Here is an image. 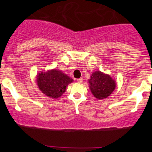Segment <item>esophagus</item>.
Instances as JSON below:
<instances>
[{"mask_svg": "<svg viewBox=\"0 0 152 152\" xmlns=\"http://www.w3.org/2000/svg\"><path fill=\"white\" fill-rule=\"evenodd\" d=\"M77 81L78 82V83H82V82H83V78H78V79H77Z\"/></svg>", "mask_w": 152, "mask_h": 152, "instance_id": "34e87169", "label": "esophagus"}]
</instances>
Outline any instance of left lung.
Here are the masks:
<instances>
[{"instance_id": "obj_1", "label": "left lung", "mask_w": 152, "mask_h": 152, "mask_svg": "<svg viewBox=\"0 0 152 152\" xmlns=\"http://www.w3.org/2000/svg\"><path fill=\"white\" fill-rule=\"evenodd\" d=\"M88 81L91 91L98 99L107 98L116 87V83L111 76L103 74L101 71L93 73Z\"/></svg>"}]
</instances>
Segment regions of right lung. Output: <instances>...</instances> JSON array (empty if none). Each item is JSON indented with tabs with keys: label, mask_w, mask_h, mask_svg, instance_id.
Segmentation results:
<instances>
[{
	"label": "right lung",
	"mask_w": 152,
	"mask_h": 152,
	"mask_svg": "<svg viewBox=\"0 0 152 152\" xmlns=\"http://www.w3.org/2000/svg\"><path fill=\"white\" fill-rule=\"evenodd\" d=\"M72 81L71 78L56 69L41 73L37 76L38 88L43 94L53 99L60 97L66 91V86Z\"/></svg>",
	"instance_id": "1"
}]
</instances>
